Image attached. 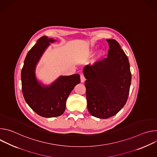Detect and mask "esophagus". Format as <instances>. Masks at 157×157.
<instances>
[{"label":"esophagus","instance_id":"obj_1","mask_svg":"<svg viewBox=\"0 0 157 157\" xmlns=\"http://www.w3.org/2000/svg\"><path fill=\"white\" fill-rule=\"evenodd\" d=\"M80 79H81V82H83L85 81V78L84 76L83 75H80Z\"/></svg>","mask_w":157,"mask_h":157}]
</instances>
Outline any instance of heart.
Instances as JSON below:
<instances>
[{"instance_id":"b5f03b06","label":"heart","mask_w":157,"mask_h":157,"mask_svg":"<svg viewBox=\"0 0 157 157\" xmlns=\"http://www.w3.org/2000/svg\"><path fill=\"white\" fill-rule=\"evenodd\" d=\"M93 53V51H89V55H92ZM102 52H99L98 55V58H100L102 56Z\"/></svg>"}]
</instances>
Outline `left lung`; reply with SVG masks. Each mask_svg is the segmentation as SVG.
Masks as SVG:
<instances>
[{"label":"left lung","instance_id":"1","mask_svg":"<svg viewBox=\"0 0 157 157\" xmlns=\"http://www.w3.org/2000/svg\"><path fill=\"white\" fill-rule=\"evenodd\" d=\"M107 58L86 65L87 109L91 116L107 119L117 114L125 104L130 91L132 75L128 59L114 39L106 40Z\"/></svg>","mask_w":157,"mask_h":157}]
</instances>
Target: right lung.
Returning a JSON list of instances; mask_svg holds the SVG:
<instances>
[{
	"label": "right lung",
	"instance_id": "add662e5",
	"mask_svg": "<svg viewBox=\"0 0 157 157\" xmlns=\"http://www.w3.org/2000/svg\"><path fill=\"white\" fill-rule=\"evenodd\" d=\"M53 41L47 36L40 38L27 53L21 73L22 93L26 102L38 115L48 118L64 113L67 98L80 82L78 74L61 76L48 87L38 82L35 75L36 64L49 43Z\"/></svg>",
	"mask_w": 157,
	"mask_h": 157
}]
</instances>
